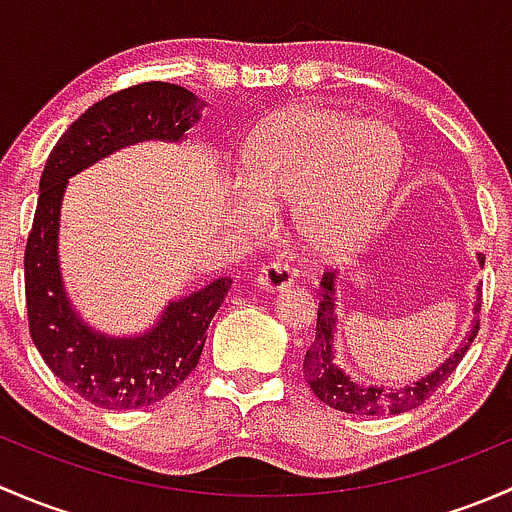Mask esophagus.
Instances as JSON below:
<instances>
[{
  "instance_id": "34e87169",
  "label": "esophagus",
  "mask_w": 512,
  "mask_h": 512,
  "mask_svg": "<svg viewBox=\"0 0 512 512\" xmlns=\"http://www.w3.org/2000/svg\"><path fill=\"white\" fill-rule=\"evenodd\" d=\"M257 287L267 289V292H277V289H285L294 282V272L289 270L285 262H267L255 277Z\"/></svg>"
}]
</instances>
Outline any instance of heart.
I'll return each mask as SVG.
<instances>
[{"label": "heart", "instance_id": "b5f03b06", "mask_svg": "<svg viewBox=\"0 0 512 512\" xmlns=\"http://www.w3.org/2000/svg\"><path fill=\"white\" fill-rule=\"evenodd\" d=\"M404 151L389 126L329 108H287L250 138L230 188L242 213L294 200L299 237L322 252L359 242L401 178Z\"/></svg>", "mask_w": 512, "mask_h": 512}]
</instances>
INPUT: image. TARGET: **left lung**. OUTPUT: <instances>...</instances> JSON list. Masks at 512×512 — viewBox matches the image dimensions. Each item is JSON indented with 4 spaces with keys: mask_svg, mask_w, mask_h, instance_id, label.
<instances>
[{
    "mask_svg": "<svg viewBox=\"0 0 512 512\" xmlns=\"http://www.w3.org/2000/svg\"><path fill=\"white\" fill-rule=\"evenodd\" d=\"M478 262L483 265L485 257L480 255ZM483 307V299H480L478 289V302H476V314H480ZM334 329H337V314H334V275L332 272H324L322 277V297H319V309H317V337L314 344L309 347L307 356H304V381L309 384V389L314 391L322 404H327L329 409L344 411V414H359V416H381V414H404V411L416 409L423 401L431 399L438 391V386L446 384L448 376L456 371V366L461 364V359L471 349L473 339H476L480 322L471 327L468 337L463 339L461 347L456 349V354L448 356L436 371H431L428 376H423L421 381L409 386H401V389H384V386H364L359 381L349 379L337 364H334L332 354V339Z\"/></svg>",
    "mask_w": 512,
    "mask_h": 512,
    "instance_id": "8db88e82",
    "label": "left lung"
}]
</instances>
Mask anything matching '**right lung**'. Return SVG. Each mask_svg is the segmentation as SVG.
<instances>
[{
  "label": "right lung",
  "mask_w": 512,
  "mask_h": 512,
  "mask_svg": "<svg viewBox=\"0 0 512 512\" xmlns=\"http://www.w3.org/2000/svg\"><path fill=\"white\" fill-rule=\"evenodd\" d=\"M200 118L198 98L163 81L128 86L86 108L49 153L27 250L29 334L44 364L89 404L108 411L151 406L198 366L210 319L225 302L230 277L170 302L151 332L133 339L103 337L69 304L59 272L56 237L64 188L71 175L131 143L180 141Z\"/></svg>",
  "instance_id": "obj_1"
}]
</instances>
